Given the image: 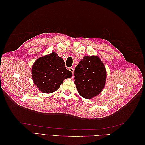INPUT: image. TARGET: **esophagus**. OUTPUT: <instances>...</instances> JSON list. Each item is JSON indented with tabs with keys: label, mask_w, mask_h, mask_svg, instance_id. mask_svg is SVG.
Returning a JSON list of instances; mask_svg holds the SVG:
<instances>
[{
	"label": "esophagus",
	"mask_w": 145,
	"mask_h": 145,
	"mask_svg": "<svg viewBox=\"0 0 145 145\" xmlns=\"http://www.w3.org/2000/svg\"><path fill=\"white\" fill-rule=\"evenodd\" d=\"M69 70L71 72L72 74L73 75V74H74V69L73 68H69Z\"/></svg>",
	"instance_id": "1"
}]
</instances>
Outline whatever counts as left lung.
Returning <instances> with one entry per match:
<instances>
[{
  "label": "left lung",
  "instance_id": "obj_1",
  "mask_svg": "<svg viewBox=\"0 0 145 145\" xmlns=\"http://www.w3.org/2000/svg\"><path fill=\"white\" fill-rule=\"evenodd\" d=\"M74 76L78 94L86 99H91L103 89L106 71L98 56H86L76 67Z\"/></svg>",
  "mask_w": 145,
  "mask_h": 145
}]
</instances>
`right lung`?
Instances as JSON below:
<instances>
[{"mask_svg":"<svg viewBox=\"0 0 145 145\" xmlns=\"http://www.w3.org/2000/svg\"><path fill=\"white\" fill-rule=\"evenodd\" d=\"M72 73L65 68L63 59L52 53L37 59L32 67L34 83L43 93H52L57 90L65 78Z\"/></svg>","mask_w":145,"mask_h":145,"instance_id":"1","label":"right lung"}]
</instances>
